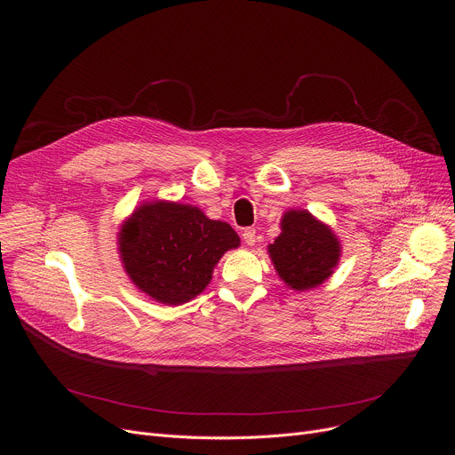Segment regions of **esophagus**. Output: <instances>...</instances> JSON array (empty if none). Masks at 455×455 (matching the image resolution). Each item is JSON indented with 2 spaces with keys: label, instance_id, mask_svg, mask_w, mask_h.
<instances>
[{
  "label": "esophagus",
  "instance_id": "1",
  "mask_svg": "<svg viewBox=\"0 0 455 455\" xmlns=\"http://www.w3.org/2000/svg\"><path fill=\"white\" fill-rule=\"evenodd\" d=\"M255 234H257L255 228H244V230H243V239H244V243H246L248 246H251V244L255 243V239H257Z\"/></svg>",
  "mask_w": 455,
  "mask_h": 455
}]
</instances>
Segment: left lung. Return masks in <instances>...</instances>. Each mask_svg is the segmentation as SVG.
<instances>
[{
    "label": "left lung",
    "instance_id": "8db88e82",
    "mask_svg": "<svg viewBox=\"0 0 455 455\" xmlns=\"http://www.w3.org/2000/svg\"><path fill=\"white\" fill-rule=\"evenodd\" d=\"M268 255L290 290L309 291L333 275L342 244L330 225L309 211L291 209L283 214L281 234L268 244Z\"/></svg>",
    "mask_w": 455,
    "mask_h": 455
}]
</instances>
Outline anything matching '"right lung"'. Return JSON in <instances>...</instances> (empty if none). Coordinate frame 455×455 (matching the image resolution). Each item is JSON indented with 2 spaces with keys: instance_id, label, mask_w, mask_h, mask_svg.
<instances>
[{
  "instance_id": "obj_1",
  "label": "right lung",
  "mask_w": 455,
  "mask_h": 455,
  "mask_svg": "<svg viewBox=\"0 0 455 455\" xmlns=\"http://www.w3.org/2000/svg\"><path fill=\"white\" fill-rule=\"evenodd\" d=\"M124 272L153 300L180 306L211 283L225 251L241 244L235 230L202 209L167 200L142 202L116 232Z\"/></svg>"
}]
</instances>
